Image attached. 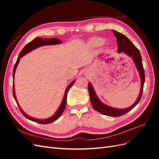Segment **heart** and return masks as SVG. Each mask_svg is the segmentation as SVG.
I'll use <instances>...</instances> for the list:
<instances>
[{"label":"heart","mask_w":159,"mask_h":159,"mask_svg":"<svg viewBox=\"0 0 159 159\" xmlns=\"http://www.w3.org/2000/svg\"><path fill=\"white\" fill-rule=\"evenodd\" d=\"M104 43V39L100 37H94L91 38L90 40V45L93 47H100L102 46Z\"/></svg>","instance_id":"1"}]
</instances>
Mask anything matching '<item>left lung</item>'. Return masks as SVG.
Returning <instances> with one entry per match:
<instances>
[{
  "label": "left lung",
  "mask_w": 159,
  "mask_h": 159,
  "mask_svg": "<svg viewBox=\"0 0 159 159\" xmlns=\"http://www.w3.org/2000/svg\"><path fill=\"white\" fill-rule=\"evenodd\" d=\"M113 32L115 36L116 37L117 43L118 46V52H125L126 54L129 56L132 57L134 64L137 69L139 71V75H140L141 78V88L140 90V93L139 95L134 104H133L131 107H129L126 109H115L111 107H109L108 105L103 103L98 98L97 95L95 93V91L93 88L91 83L88 84V91H89V95L90 97L91 103L93 109L105 115H108L110 117H119L126 114L129 111H130L132 109H133L136 105L140 102V100L142 97L143 91V86L144 83H145V71H144L143 66L142 63V58L140 52H139L137 48L135 47L133 43L131 42L128 38L123 34L120 33L113 30Z\"/></svg>",
  "instance_id": "1"
}]
</instances>
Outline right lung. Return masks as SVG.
<instances>
[{
	"instance_id": "obj_1",
	"label": "right lung",
	"mask_w": 159,
	"mask_h": 159,
	"mask_svg": "<svg viewBox=\"0 0 159 159\" xmlns=\"http://www.w3.org/2000/svg\"><path fill=\"white\" fill-rule=\"evenodd\" d=\"M62 42L57 39V38H36L34 40H33L32 41H31L30 42L28 43L27 44L25 48L22 50V51L20 52V54H19V56L18 57V59L16 60V62L15 65L14 66V69H13V74H12V76H13V79H14V74H15V71L16 69V67L19 63V61H20V58L22 57V56H25V54H26L27 53L31 52L32 50H34L38 47H40L42 46H46V45H55V44H60ZM75 82V80L72 81V82L68 86V88H67L66 91H65V93H64V98L63 100H62L61 103L60 105V107L57 109V111L56 112V113L52 116L51 117L48 118V119H34L33 117H31L30 116H28L25 113L23 112V111L21 109V108L19 106V105L17 102V100L16 98V95H15V93H14V83H13V88H12V92H13V96H14V98L15 99L16 102L18 105V106L19 107V109L21 111V113L23 114L24 116L25 117H26L27 119H28L30 121H34L38 123H40V124H48L50 123H52L55 121L56 120H57L58 119L61 114L63 113L64 111L66 108V99H67V94H68V91L70 89V88L71 87L72 85H73Z\"/></svg>"
}]
</instances>
